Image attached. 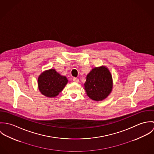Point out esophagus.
<instances>
[{
  "instance_id": "1",
  "label": "esophagus",
  "mask_w": 154,
  "mask_h": 154,
  "mask_svg": "<svg viewBox=\"0 0 154 154\" xmlns=\"http://www.w3.org/2000/svg\"><path fill=\"white\" fill-rule=\"evenodd\" d=\"M73 82H76V83L79 82V79H78V78H74L73 79Z\"/></svg>"
}]
</instances>
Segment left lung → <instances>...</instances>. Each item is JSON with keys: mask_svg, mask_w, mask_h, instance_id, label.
<instances>
[{"mask_svg": "<svg viewBox=\"0 0 154 154\" xmlns=\"http://www.w3.org/2000/svg\"><path fill=\"white\" fill-rule=\"evenodd\" d=\"M85 85L88 97L95 101H101L110 94L112 87V76L104 66L93 69L87 75Z\"/></svg>", "mask_w": 154, "mask_h": 154, "instance_id": "left-lung-1", "label": "left lung"}]
</instances>
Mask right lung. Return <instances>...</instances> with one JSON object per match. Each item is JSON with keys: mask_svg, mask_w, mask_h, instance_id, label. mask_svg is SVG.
<instances>
[{"mask_svg": "<svg viewBox=\"0 0 154 154\" xmlns=\"http://www.w3.org/2000/svg\"><path fill=\"white\" fill-rule=\"evenodd\" d=\"M67 83L65 76H61L54 69L42 73L38 79V88L42 94L48 97H54L60 92Z\"/></svg>", "mask_w": 154, "mask_h": 154, "instance_id": "add662e5", "label": "right lung"}]
</instances>
